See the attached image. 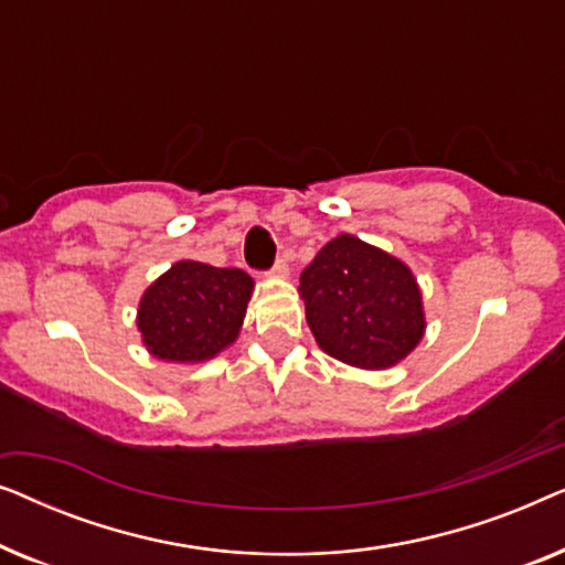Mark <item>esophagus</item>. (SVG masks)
I'll use <instances>...</instances> for the list:
<instances>
[{"label":"esophagus","mask_w":565,"mask_h":565,"mask_svg":"<svg viewBox=\"0 0 565 565\" xmlns=\"http://www.w3.org/2000/svg\"><path fill=\"white\" fill-rule=\"evenodd\" d=\"M273 275H277V277H285V275H288V259H285V257L277 259L275 265H273Z\"/></svg>","instance_id":"34e87169"}]
</instances>
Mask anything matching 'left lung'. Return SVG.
<instances>
[{"label": "left lung", "instance_id": "left-lung-1", "mask_svg": "<svg viewBox=\"0 0 565 565\" xmlns=\"http://www.w3.org/2000/svg\"><path fill=\"white\" fill-rule=\"evenodd\" d=\"M300 298L316 342L347 365H396L424 334L422 292L404 262L342 234L300 273Z\"/></svg>", "mask_w": 565, "mask_h": 565}]
</instances>
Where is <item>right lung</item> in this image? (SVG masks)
Returning <instances> with one entry per match:
<instances>
[{
	"mask_svg": "<svg viewBox=\"0 0 565 565\" xmlns=\"http://www.w3.org/2000/svg\"><path fill=\"white\" fill-rule=\"evenodd\" d=\"M252 288L244 269L177 262L141 298L138 329L146 347L169 362L213 358L236 339Z\"/></svg>",
	"mask_w": 565,
	"mask_h": 565,
	"instance_id": "1",
	"label": "right lung"
}]
</instances>
